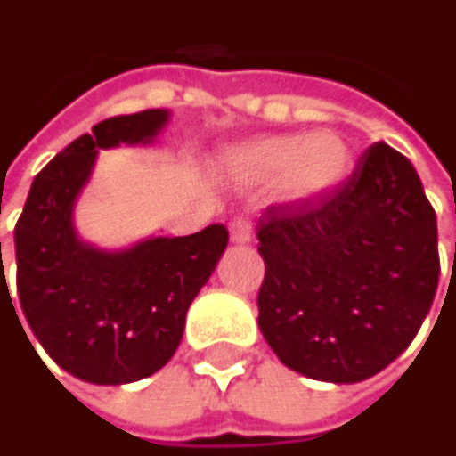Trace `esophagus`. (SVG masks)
<instances>
[{
    "label": "esophagus",
    "instance_id": "obj_1",
    "mask_svg": "<svg viewBox=\"0 0 456 456\" xmlns=\"http://www.w3.org/2000/svg\"><path fill=\"white\" fill-rule=\"evenodd\" d=\"M230 238H232V243H251L254 240V224L248 221V218H235L232 224H230Z\"/></svg>",
    "mask_w": 456,
    "mask_h": 456
}]
</instances>
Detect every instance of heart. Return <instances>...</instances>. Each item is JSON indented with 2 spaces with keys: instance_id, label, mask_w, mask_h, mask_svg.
Returning a JSON list of instances; mask_svg holds the SVG:
<instances>
[{
  "instance_id": "1",
  "label": "heart",
  "mask_w": 456,
  "mask_h": 456,
  "mask_svg": "<svg viewBox=\"0 0 456 456\" xmlns=\"http://www.w3.org/2000/svg\"><path fill=\"white\" fill-rule=\"evenodd\" d=\"M353 167V151L337 133L267 135L224 154V170L238 183L278 181L286 200H313L337 189Z\"/></svg>"
}]
</instances>
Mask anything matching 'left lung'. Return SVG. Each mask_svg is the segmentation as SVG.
Returning a JSON list of instances; mask_svg holds the SVG:
<instances>
[{"label": "left lung", "mask_w": 456, "mask_h": 456, "mask_svg": "<svg viewBox=\"0 0 456 456\" xmlns=\"http://www.w3.org/2000/svg\"><path fill=\"white\" fill-rule=\"evenodd\" d=\"M259 329L281 363L337 385L390 366L438 289V226L414 165L374 143L334 191L270 205L256 226Z\"/></svg>", "instance_id": "1"}]
</instances>
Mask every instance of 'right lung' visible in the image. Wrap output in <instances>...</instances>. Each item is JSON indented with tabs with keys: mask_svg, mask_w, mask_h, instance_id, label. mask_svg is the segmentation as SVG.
<instances>
[{
	"mask_svg": "<svg viewBox=\"0 0 456 456\" xmlns=\"http://www.w3.org/2000/svg\"><path fill=\"white\" fill-rule=\"evenodd\" d=\"M165 122V109L98 122L37 173L15 224V283L28 329L63 371L93 385H127L173 358L186 310L230 240L224 224L186 238H149L125 251L79 240L74 202L98 149L149 143ZM0 289L7 291L4 267Z\"/></svg>",
	"mask_w": 456,
	"mask_h": 456,
	"instance_id": "right-lung-1",
	"label": "right lung"
}]
</instances>
